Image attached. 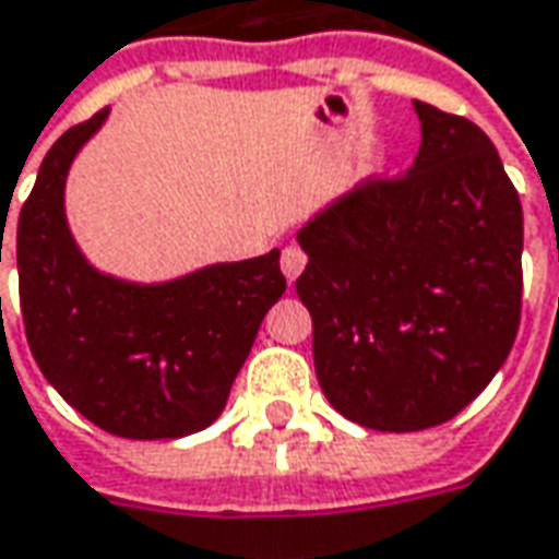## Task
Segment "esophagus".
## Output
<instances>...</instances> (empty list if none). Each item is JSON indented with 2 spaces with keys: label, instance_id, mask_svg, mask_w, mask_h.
I'll return each instance as SVG.
<instances>
[{
  "label": "esophagus",
  "instance_id": "esophagus-1",
  "mask_svg": "<svg viewBox=\"0 0 559 559\" xmlns=\"http://www.w3.org/2000/svg\"><path fill=\"white\" fill-rule=\"evenodd\" d=\"M308 257L302 248H296V245H290V248H284V253H281V272L287 275V281H296L299 275H302V269H306Z\"/></svg>",
  "mask_w": 559,
  "mask_h": 559
}]
</instances>
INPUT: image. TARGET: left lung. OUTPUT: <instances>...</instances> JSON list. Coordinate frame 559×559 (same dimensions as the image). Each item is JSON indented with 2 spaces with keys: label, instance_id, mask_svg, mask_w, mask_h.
Wrapping results in <instances>:
<instances>
[{
  "label": "left lung",
  "instance_id": "1",
  "mask_svg": "<svg viewBox=\"0 0 559 559\" xmlns=\"http://www.w3.org/2000/svg\"><path fill=\"white\" fill-rule=\"evenodd\" d=\"M415 111V166L338 197L296 233L320 390L381 432L463 412L521 323L524 212L497 147L466 117Z\"/></svg>",
  "mask_w": 559,
  "mask_h": 559
}]
</instances>
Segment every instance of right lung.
<instances>
[{
	"mask_svg": "<svg viewBox=\"0 0 559 559\" xmlns=\"http://www.w3.org/2000/svg\"><path fill=\"white\" fill-rule=\"evenodd\" d=\"M108 115L103 108L62 132L21 209L26 342L50 388L90 424L120 439H185L224 412L260 323L287 287L281 251L151 284L93 266L69 229L66 178Z\"/></svg>",
	"mask_w": 559,
	"mask_h": 559,
	"instance_id": "obj_1",
	"label": "right lung"
}]
</instances>
